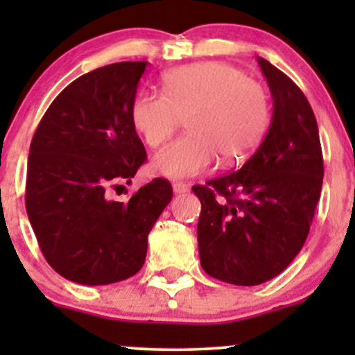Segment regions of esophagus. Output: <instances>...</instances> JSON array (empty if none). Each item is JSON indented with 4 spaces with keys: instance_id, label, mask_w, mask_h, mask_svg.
Masks as SVG:
<instances>
[{
    "instance_id": "1",
    "label": "esophagus",
    "mask_w": 355,
    "mask_h": 355,
    "mask_svg": "<svg viewBox=\"0 0 355 355\" xmlns=\"http://www.w3.org/2000/svg\"><path fill=\"white\" fill-rule=\"evenodd\" d=\"M189 191V185L184 182H173V192L175 194H184Z\"/></svg>"
}]
</instances>
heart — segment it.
<instances>
[{
    "instance_id": "1",
    "label": "heart",
    "mask_w": 355,
    "mask_h": 355,
    "mask_svg": "<svg viewBox=\"0 0 355 355\" xmlns=\"http://www.w3.org/2000/svg\"><path fill=\"white\" fill-rule=\"evenodd\" d=\"M163 94L141 91L130 103V121L149 148H157L187 116L189 134L153 157L166 178H191L216 164L241 163L256 151L271 120L270 96L259 82L223 62L168 70Z\"/></svg>"
}]
</instances>
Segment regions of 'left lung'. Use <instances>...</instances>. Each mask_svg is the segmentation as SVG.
<instances>
[{
  "mask_svg": "<svg viewBox=\"0 0 355 355\" xmlns=\"http://www.w3.org/2000/svg\"><path fill=\"white\" fill-rule=\"evenodd\" d=\"M273 96V118L252 156L192 191L200 200V266L232 285L264 284L306 242L323 185L316 116L292 78L257 58Z\"/></svg>",
  "mask_w": 355,
  "mask_h": 355,
  "instance_id": "left-lung-1",
  "label": "left lung"
}]
</instances>
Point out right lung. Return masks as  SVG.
<instances>
[{
	"label": "right lung",
	"mask_w": 355,
	"mask_h": 355,
	"mask_svg": "<svg viewBox=\"0 0 355 355\" xmlns=\"http://www.w3.org/2000/svg\"><path fill=\"white\" fill-rule=\"evenodd\" d=\"M148 62L96 68L68 84L31 142L25 207L42 256L67 280L108 285L134 277L173 189L155 178L125 202L113 189L148 159L130 103Z\"/></svg>",
	"instance_id": "add662e5"
}]
</instances>
